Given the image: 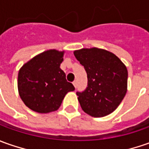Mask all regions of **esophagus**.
Returning a JSON list of instances; mask_svg holds the SVG:
<instances>
[{
	"instance_id": "34e87169",
	"label": "esophagus",
	"mask_w": 149,
	"mask_h": 149,
	"mask_svg": "<svg viewBox=\"0 0 149 149\" xmlns=\"http://www.w3.org/2000/svg\"><path fill=\"white\" fill-rule=\"evenodd\" d=\"M72 84H73V86H74L75 87H77V81H74L72 82Z\"/></svg>"
}]
</instances>
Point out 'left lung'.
Returning <instances> with one entry per match:
<instances>
[{
  "label": "left lung",
  "mask_w": 149,
  "mask_h": 149,
  "mask_svg": "<svg viewBox=\"0 0 149 149\" xmlns=\"http://www.w3.org/2000/svg\"><path fill=\"white\" fill-rule=\"evenodd\" d=\"M76 58L87 74V87L77 91L78 100L85 113L103 117L112 113L127 92L128 71L117 56L97 48L74 51Z\"/></svg>",
  "instance_id": "8db88e82"
}]
</instances>
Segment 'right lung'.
Returning <instances> with one entry per match:
<instances>
[{"mask_svg": "<svg viewBox=\"0 0 149 149\" xmlns=\"http://www.w3.org/2000/svg\"><path fill=\"white\" fill-rule=\"evenodd\" d=\"M64 52L50 49L35 56L18 73V91L25 105L38 113L58 109L66 94L75 90L60 68Z\"/></svg>", "mask_w": 149, "mask_h": 149, "instance_id": "1", "label": "right lung"}]
</instances>
